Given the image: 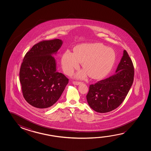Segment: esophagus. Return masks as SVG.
<instances>
[{"label": "esophagus", "instance_id": "esophagus-1", "mask_svg": "<svg viewBox=\"0 0 151 151\" xmlns=\"http://www.w3.org/2000/svg\"><path fill=\"white\" fill-rule=\"evenodd\" d=\"M81 83H82L81 82H77V81H73V84L75 85H79L80 84H81Z\"/></svg>", "mask_w": 151, "mask_h": 151}]
</instances>
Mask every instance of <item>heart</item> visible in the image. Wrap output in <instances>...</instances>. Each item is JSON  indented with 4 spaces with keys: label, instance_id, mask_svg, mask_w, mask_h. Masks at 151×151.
Masks as SVG:
<instances>
[{
    "label": "heart",
    "instance_id": "heart-1",
    "mask_svg": "<svg viewBox=\"0 0 151 151\" xmlns=\"http://www.w3.org/2000/svg\"><path fill=\"white\" fill-rule=\"evenodd\" d=\"M115 60L114 50L99 43L79 45L75 48L74 52L67 50L62 55V68L68 75L78 68L81 63L85 69L77 73L78 78H85L90 75L92 78L99 79L104 76L111 69Z\"/></svg>",
    "mask_w": 151,
    "mask_h": 151
}]
</instances>
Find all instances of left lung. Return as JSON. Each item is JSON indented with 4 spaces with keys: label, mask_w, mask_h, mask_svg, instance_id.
Returning a JSON list of instances; mask_svg holds the SVG:
<instances>
[{
    "label": "left lung",
    "mask_w": 151,
    "mask_h": 151,
    "mask_svg": "<svg viewBox=\"0 0 151 151\" xmlns=\"http://www.w3.org/2000/svg\"><path fill=\"white\" fill-rule=\"evenodd\" d=\"M133 64L125 50L115 74L89 86L86 95L89 106L104 113L116 109L122 103L133 84Z\"/></svg>",
    "instance_id": "obj_1"
}]
</instances>
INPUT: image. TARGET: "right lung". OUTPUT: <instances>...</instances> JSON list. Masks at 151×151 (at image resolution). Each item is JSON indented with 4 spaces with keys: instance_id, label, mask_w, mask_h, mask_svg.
Returning <instances> with one entry per match:
<instances>
[{
    "instance_id": "1",
    "label": "right lung",
    "mask_w": 151,
    "mask_h": 151,
    "mask_svg": "<svg viewBox=\"0 0 151 151\" xmlns=\"http://www.w3.org/2000/svg\"><path fill=\"white\" fill-rule=\"evenodd\" d=\"M63 44L59 39L43 40L25 55L19 77L23 96L32 106L46 109L60 99L68 79L58 72L56 55Z\"/></svg>"
}]
</instances>
